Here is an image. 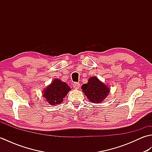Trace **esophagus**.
I'll return each instance as SVG.
<instances>
[{
    "label": "esophagus",
    "mask_w": 152,
    "mask_h": 152,
    "mask_svg": "<svg viewBox=\"0 0 152 152\" xmlns=\"http://www.w3.org/2000/svg\"><path fill=\"white\" fill-rule=\"evenodd\" d=\"M73 88L76 89H78L80 88V83L75 82L73 83Z\"/></svg>",
    "instance_id": "obj_1"
}]
</instances>
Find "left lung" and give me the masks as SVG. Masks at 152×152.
Wrapping results in <instances>:
<instances>
[{"mask_svg": "<svg viewBox=\"0 0 152 152\" xmlns=\"http://www.w3.org/2000/svg\"><path fill=\"white\" fill-rule=\"evenodd\" d=\"M83 93L93 103H100L107 97L110 93L109 87L99 80L97 77L89 78L87 83L82 86Z\"/></svg>", "mask_w": 152, "mask_h": 152, "instance_id": "left-lung-1", "label": "left lung"}]
</instances>
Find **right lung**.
Segmentation results:
<instances>
[{
	"instance_id": "right-lung-1",
	"label": "right lung",
	"mask_w": 152,
	"mask_h": 152,
	"mask_svg": "<svg viewBox=\"0 0 152 152\" xmlns=\"http://www.w3.org/2000/svg\"><path fill=\"white\" fill-rule=\"evenodd\" d=\"M71 90L66 83L55 78L50 84L43 90L42 96L50 105H57L63 102V99Z\"/></svg>"
}]
</instances>
